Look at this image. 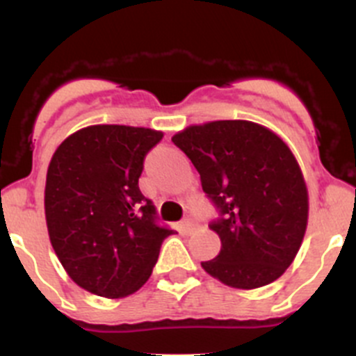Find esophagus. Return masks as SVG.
<instances>
[{
	"instance_id": "34e87169",
	"label": "esophagus",
	"mask_w": 356,
	"mask_h": 356,
	"mask_svg": "<svg viewBox=\"0 0 356 356\" xmlns=\"http://www.w3.org/2000/svg\"><path fill=\"white\" fill-rule=\"evenodd\" d=\"M195 231H196V224L191 220V218H186V220L181 222L182 234H193Z\"/></svg>"
}]
</instances>
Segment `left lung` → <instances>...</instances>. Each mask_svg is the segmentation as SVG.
Instances as JSON below:
<instances>
[{"instance_id": "obj_1", "label": "left lung", "mask_w": 356, "mask_h": 356, "mask_svg": "<svg viewBox=\"0 0 356 356\" xmlns=\"http://www.w3.org/2000/svg\"><path fill=\"white\" fill-rule=\"evenodd\" d=\"M198 170L220 217L210 229L220 253L201 261L211 277L238 289L274 282L293 264L308 222V191L291 149L248 120L189 125L172 138Z\"/></svg>"}]
</instances>
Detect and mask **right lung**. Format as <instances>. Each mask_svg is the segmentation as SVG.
I'll list each match as a JSON object with an SVG mask.
<instances>
[{"mask_svg": "<svg viewBox=\"0 0 356 356\" xmlns=\"http://www.w3.org/2000/svg\"><path fill=\"white\" fill-rule=\"evenodd\" d=\"M163 132L89 125L49 161L44 213L49 241L72 281L105 298L136 293L152 275L163 239L155 204L139 191L146 153Z\"/></svg>", "mask_w": 356, "mask_h": 356, "instance_id": "add662e5", "label": "right lung"}]
</instances>
